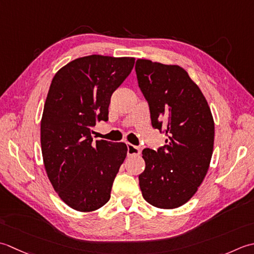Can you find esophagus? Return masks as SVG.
Wrapping results in <instances>:
<instances>
[{
    "label": "esophagus",
    "mask_w": 254,
    "mask_h": 254,
    "mask_svg": "<svg viewBox=\"0 0 254 254\" xmlns=\"http://www.w3.org/2000/svg\"><path fill=\"white\" fill-rule=\"evenodd\" d=\"M127 154L128 156H139L140 154V148L133 146L131 143H127Z\"/></svg>",
    "instance_id": "1"
}]
</instances>
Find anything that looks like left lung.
Masks as SVG:
<instances>
[{
    "instance_id": "8db88e82",
    "label": "left lung",
    "mask_w": 254,
    "mask_h": 254,
    "mask_svg": "<svg viewBox=\"0 0 254 254\" xmlns=\"http://www.w3.org/2000/svg\"><path fill=\"white\" fill-rule=\"evenodd\" d=\"M134 69L151 125L168 137L156 151L142 150L146 168L139 174V185L149 204L178 208L196 193L208 171L213 116L203 93L183 68L138 59Z\"/></svg>"
}]
</instances>
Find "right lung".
<instances>
[{
    "label": "right lung",
    "mask_w": 254,
    "mask_h": 254,
    "mask_svg": "<svg viewBox=\"0 0 254 254\" xmlns=\"http://www.w3.org/2000/svg\"><path fill=\"white\" fill-rule=\"evenodd\" d=\"M134 58L92 55L61 68L49 87L40 124L46 172L57 194L77 211H93L111 198L127 156L124 142L96 140L92 128L108 121L113 93L133 68Z\"/></svg>",
    "instance_id": "right-lung-1"
}]
</instances>
